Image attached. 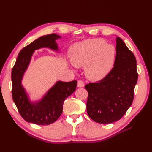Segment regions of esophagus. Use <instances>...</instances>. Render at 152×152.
<instances>
[{
  "label": "esophagus",
  "mask_w": 152,
  "mask_h": 152,
  "mask_svg": "<svg viewBox=\"0 0 152 152\" xmlns=\"http://www.w3.org/2000/svg\"><path fill=\"white\" fill-rule=\"evenodd\" d=\"M84 86V83L82 80H79L77 83V87H83Z\"/></svg>",
  "instance_id": "34e87169"
}]
</instances>
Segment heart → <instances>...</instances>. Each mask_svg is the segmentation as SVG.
I'll list each match as a JSON object with an SVG mask.
<instances>
[{"mask_svg":"<svg viewBox=\"0 0 152 152\" xmlns=\"http://www.w3.org/2000/svg\"><path fill=\"white\" fill-rule=\"evenodd\" d=\"M70 61L77 67L85 66L86 75L97 81L107 76L114 65L116 49L103 39H87L77 43L69 52Z\"/></svg>","mask_w":152,"mask_h":152,"instance_id":"1","label":"heart"}]
</instances>
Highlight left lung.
Wrapping results in <instances>:
<instances>
[{"label":"left lung","mask_w":152,"mask_h":152,"mask_svg":"<svg viewBox=\"0 0 152 152\" xmlns=\"http://www.w3.org/2000/svg\"><path fill=\"white\" fill-rule=\"evenodd\" d=\"M114 66L103 79L89 83L87 112L94 121L110 124L120 120L131 107L137 80L136 59L124 41L116 38Z\"/></svg>","instance_id":"1"}]
</instances>
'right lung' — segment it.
<instances>
[{"instance_id": "1", "label": "right lung", "mask_w": 152, "mask_h": 152, "mask_svg": "<svg viewBox=\"0 0 152 152\" xmlns=\"http://www.w3.org/2000/svg\"><path fill=\"white\" fill-rule=\"evenodd\" d=\"M61 37L55 34L40 37L19 53L12 69V96L21 116L26 122L37 125H49L56 121L63 112L66 98L76 89L77 81H58L38 102H31L21 84L24 73L28 68L34 50L42 48L58 50L56 40Z\"/></svg>"}]
</instances>
